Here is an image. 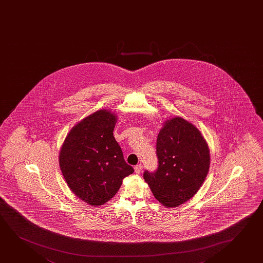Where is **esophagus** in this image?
<instances>
[{"label": "esophagus", "instance_id": "esophagus-1", "mask_svg": "<svg viewBox=\"0 0 263 263\" xmlns=\"http://www.w3.org/2000/svg\"><path fill=\"white\" fill-rule=\"evenodd\" d=\"M142 169H143V165H142L141 164L136 165V166H135V172H136V174H140Z\"/></svg>", "mask_w": 263, "mask_h": 263}]
</instances>
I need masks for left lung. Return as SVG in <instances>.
I'll return each mask as SVG.
<instances>
[{
	"label": "left lung",
	"mask_w": 263,
	"mask_h": 263,
	"mask_svg": "<svg viewBox=\"0 0 263 263\" xmlns=\"http://www.w3.org/2000/svg\"><path fill=\"white\" fill-rule=\"evenodd\" d=\"M156 156L157 169L144 173L156 200L165 207L190 200L209 172V148L201 132L180 117L169 119L157 136Z\"/></svg>",
	"instance_id": "obj_1"
}]
</instances>
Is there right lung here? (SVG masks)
I'll use <instances>...</instances> for the list:
<instances>
[{
  "mask_svg": "<svg viewBox=\"0 0 263 263\" xmlns=\"http://www.w3.org/2000/svg\"><path fill=\"white\" fill-rule=\"evenodd\" d=\"M117 120L109 110L97 111L72 127L61 146L59 162L65 181L90 205L108 202L133 174L113 136Z\"/></svg>",
  "mask_w": 263,
  "mask_h": 263,
  "instance_id": "add662e5",
  "label": "right lung"
}]
</instances>
